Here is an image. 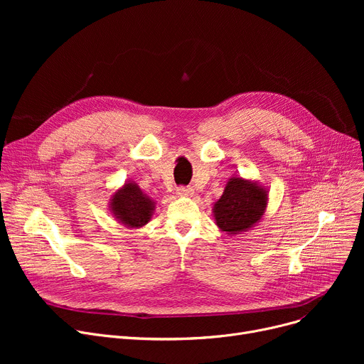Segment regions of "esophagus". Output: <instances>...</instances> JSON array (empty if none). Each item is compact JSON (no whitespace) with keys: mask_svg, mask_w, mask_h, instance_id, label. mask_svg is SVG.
Returning a JSON list of instances; mask_svg holds the SVG:
<instances>
[{"mask_svg":"<svg viewBox=\"0 0 364 364\" xmlns=\"http://www.w3.org/2000/svg\"><path fill=\"white\" fill-rule=\"evenodd\" d=\"M177 195L183 196V198H188V196L193 195V192H192V188H190V187H177Z\"/></svg>","mask_w":364,"mask_h":364,"instance_id":"1","label":"esophagus"}]
</instances>
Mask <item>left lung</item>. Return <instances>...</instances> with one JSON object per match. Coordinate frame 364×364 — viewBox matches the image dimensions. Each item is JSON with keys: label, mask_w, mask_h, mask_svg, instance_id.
I'll list each match as a JSON object with an SVG mask.
<instances>
[{"label": "left lung", "mask_w": 364, "mask_h": 364, "mask_svg": "<svg viewBox=\"0 0 364 364\" xmlns=\"http://www.w3.org/2000/svg\"><path fill=\"white\" fill-rule=\"evenodd\" d=\"M269 203V190L254 180L240 176L228 178L213 213L217 227L228 236L247 232L264 217Z\"/></svg>", "instance_id": "1"}]
</instances>
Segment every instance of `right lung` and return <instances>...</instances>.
I'll list each match as a JSON object with an SVG mask.
<instances>
[{
    "label": "right lung",
    "instance_id": "add662e5",
    "mask_svg": "<svg viewBox=\"0 0 364 364\" xmlns=\"http://www.w3.org/2000/svg\"><path fill=\"white\" fill-rule=\"evenodd\" d=\"M155 208L156 202L144 195L139 184L131 180L113 192L109 200V211L113 218L128 228L146 225L151 220Z\"/></svg>",
    "mask_w": 364,
    "mask_h": 364
}]
</instances>
